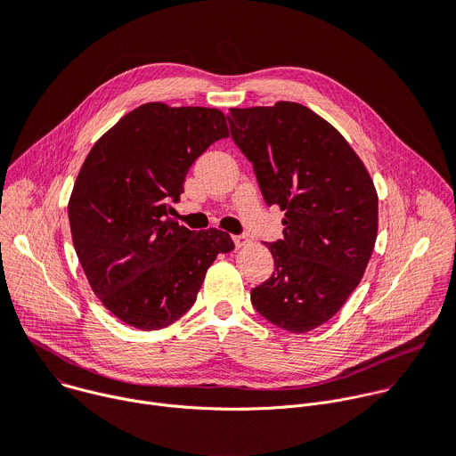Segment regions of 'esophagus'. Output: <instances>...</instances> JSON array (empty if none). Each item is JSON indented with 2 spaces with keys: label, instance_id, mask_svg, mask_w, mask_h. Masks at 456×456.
Returning a JSON list of instances; mask_svg holds the SVG:
<instances>
[{
  "label": "esophagus",
  "instance_id": "obj_1",
  "mask_svg": "<svg viewBox=\"0 0 456 456\" xmlns=\"http://www.w3.org/2000/svg\"><path fill=\"white\" fill-rule=\"evenodd\" d=\"M232 240H234V245H236V248H241V247H245V245L248 243V238H247V234H234V236H232Z\"/></svg>",
  "mask_w": 456,
  "mask_h": 456
}]
</instances>
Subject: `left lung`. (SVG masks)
<instances>
[{"label":"left lung","instance_id":"obj_1","mask_svg":"<svg viewBox=\"0 0 456 456\" xmlns=\"http://www.w3.org/2000/svg\"><path fill=\"white\" fill-rule=\"evenodd\" d=\"M227 118L267 206L285 211L283 240L265 243L276 271L250 301L283 330H314L339 312L370 262L373 180L338 129L303 104L231 108Z\"/></svg>","mask_w":456,"mask_h":456}]
</instances>
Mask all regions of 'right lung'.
<instances>
[{"mask_svg":"<svg viewBox=\"0 0 456 456\" xmlns=\"http://www.w3.org/2000/svg\"><path fill=\"white\" fill-rule=\"evenodd\" d=\"M225 137L216 108L148 102L90 150L69 202L72 240L92 290L129 327L180 319L216 256L234 248L224 231H189L167 216L189 167Z\"/></svg>","mask_w":456,"mask_h":456,"instance_id":"add662e5","label":"right lung"}]
</instances>
